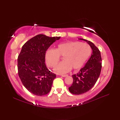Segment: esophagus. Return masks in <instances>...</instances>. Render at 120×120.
<instances>
[{
  "label": "esophagus",
  "mask_w": 120,
  "mask_h": 120,
  "mask_svg": "<svg viewBox=\"0 0 120 120\" xmlns=\"http://www.w3.org/2000/svg\"><path fill=\"white\" fill-rule=\"evenodd\" d=\"M62 77H67V76H68V75L66 74V75H61Z\"/></svg>",
  "instance_id": "obj_1"
}]
</instances>
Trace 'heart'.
<instances>
[{
    "instance_id": "b5f03b06",
    "label": "heart",
    "mask_w": 120,
    "mask_h": 120,
    "mask_svg": "<svg viewBox=\"0 0 120 120\" xmlns=\"http://www.w3.org/2000/svg\"><path fill=\"white\" fill-rule=\"evenodd\" d=\"M91 54V48L89 44L78 41L61 43L55 49L48 50L45 53V61L50 67H54L63 57V61L54 68L57 74H64L72 69L79 70Z\"/></svg>"
}]
</instances>
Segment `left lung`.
<instances>
[{
	"label": "left lung",
	"instance_id": "1",
	"mask_svg": "<svg viewBox=\"0 0 120 120\" xmlns=\"http://www.w3.org/2000/svg\"><path fill=\"white\" fill-rule=\"evenodd\" d=\"M79 39L88 43L92 48V53L85 67L76 74L72 75L73 82L68 90L76 95L85 93L92 88L100 75L101 68V58L98 48L89 41Z\"/></svg>",
	"mask_w": 120,
	"mask_h": 120
}]
</instances>
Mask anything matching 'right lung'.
I'll return each mask as SVG.
<instances>
[{"label":"right lung","mask_w":120,"mask_h":120,"mask_svg":"<svg viewBox=\"0 0 120 120\" xmlns=\"http://www.w3.org/2000/svg\"><path fill=\"white\" fill-rule=\"evenodd\" d=\"M60 38L38 34L25 43L18 56L19 77L25 87L34 95H46L52 88L56 75L46 66L45 53L50 46Z\"/></svg>","instance_id":"add662e5"}]
</instances>
